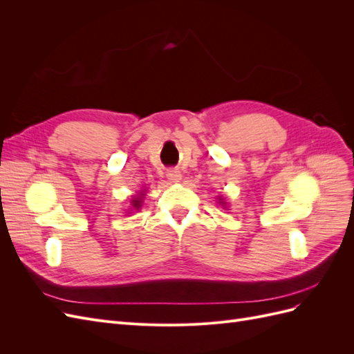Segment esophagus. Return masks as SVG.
I'll return each mask as SVG.
<instances>
[{"label":"esophagus","mask_w":354,"mask_h":354,"mask_svg":"<svg viewBox=\"0 0 354 354\" xmlns=\"http://www.w3.org/2000/svg\"><path fill=\"white\" fill-rule=\"evenodd\" d=\"M167 178L169 181H173V183H176V181H178L181 178V173L178 169H168L167 171Z\"/></svg>","instance_id":"1"}]
</instances>
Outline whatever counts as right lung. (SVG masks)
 <instances>
[{
    "mask_svg": "<svg viewBox=\"0 0 354 354\" xmlns=\"http://www.w3.org/2000/svg\"><path fill=\"white\" fill-rule=\"evenodd\" d=\"M133 207H134V208H140V201L134 199V201H133Z\"/></svg>",
    "mask_w": 354,
    "mask_h": 354,
    "instance_id": "add662e5",
    "label": "right lung"
}]
</instances>
